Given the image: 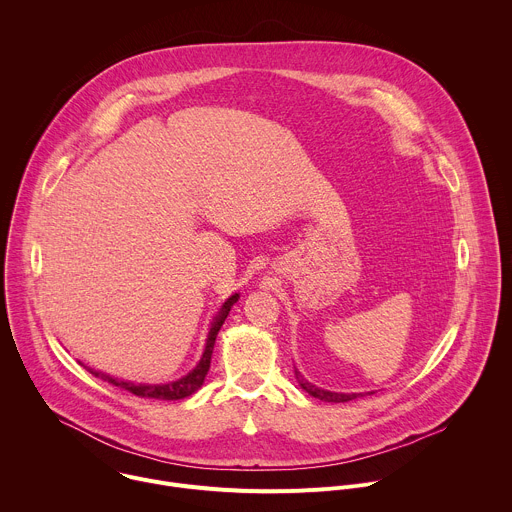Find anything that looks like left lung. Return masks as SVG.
I'll list each match as a JSON object with an SVG mask.
<instances>
[{"label": "left lung", "instance_id": "obj_1", "mask_svg": "<svg viewBox=\"0 0 512 512\" xmlns=\"http://www.w3.org/2000/svg\"><path fill=\"white\" fill-rule=\"evenodd\" d=\"M296 379H298L300 387H302L306 393H310L312 397H316V399H320V401H328V403H348V401H354V399H358V397H364L362 393H332V391L318 389L316 385L308 383L298 371H296ZM369 395H371V393H369Z\"/></svg>", "mask_w": 512, "mask_h": 512}]
</instances>
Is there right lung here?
<instances>
[{"label": "right lung", "mask_w": 512, "mask_h": 512, "mask_svg": "<svg viewBox=\"0 0 512 512\" xmlns=\"http://www.w3.org/2000/svg\"><path fill=\"white\" fill-rule=\"evenodd\" d=\"M239 300V294L231 296L221 312H218L212 320V326H210V332H208V340H206V348H204V354L200 358V362L196 364V369L192 373H188L186 377L174 381V383H168V385H135V383H127V381H117L109 375H103V373H97V371H91L95 377H101L103 381L123 389V391H129L133 393L135 397H143V399H162V401H178V399H184L188 395H192L194 391L200 389V385L204 383V377L210 369V356H212V348H214V340H216V334L218 330H221V326L225 324L233 304Z\"/></svg>", "instance_id": "1"}]
</instances>
